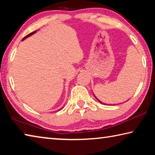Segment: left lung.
<instances>
[{
  "instance_id": "8db88e82",
  "label": "left lung",
  "mask_w": 155,
  "mask_h": 155,
  "mask_svg": "<svg viewBox=\"0 0 155 155\" xmlns=\"http://www.w3.org/2000/svg\"><path fill=\"white\" fill-rule=\"evenodd\" d=\"M96 99H97V98H96ZM98 101H99V102H100V103H101V101H99V100H98Z\"/></svg>"
}]
</instances>
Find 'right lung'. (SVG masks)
Wrapping results in <instances>:
<instances>
[{"mask_svg": "<svg viewBox=\"0 0 155 155\" xmlns=\"http://www.w3.org/2000/svg\"><path fill=\"white\" fill-rule=\"evenodd\" d=\"M35 32H36V31H33V32H32V33H29V34H28V35H27V36H25V38H23V40H25V38H27V37H28V36H30V35H33V33H35Z\"/></svg>", "mask_w": 155, "mask_h": 155, "instance_id": "1", "label": "right lung"}]
</instances>
